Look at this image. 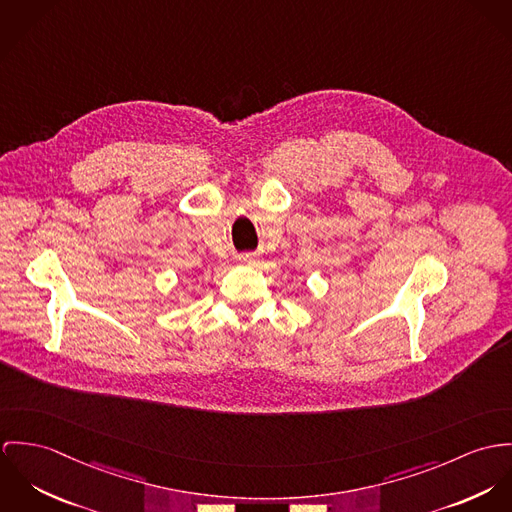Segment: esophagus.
Segmentation results:
<instances>
[{
	"mask_svg": "<svg viewBox=\"0 0 512 512\" xmlns=\"http://www.w3.org/2000/svg\"><path fill=\"white\" fill-rule=\"evenodd\" d=\"M239 261H241V263H255L253 255H249V253H245V255H239Z\"/></svg>",
	"mask_w": 512,
	"mask_h": 512,
	"instance_id": "esophagus-1",
	"label": "esophagus"
}]
</instances>
